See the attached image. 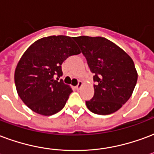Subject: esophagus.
<instances>
[{
	"label": "esophagus",
	"mask_w": 154,
	"mask_h": 154,
	"mask_svg": "<svg viewBox=\"0 0 154 154\" xmlns=\"http://www.w3.org/2000/svg\"><path fill=\"white\" fill-rule=\"evenodd\" d=\"M83 82L82 81H79V84H78V85H77V86L75 87L76 88V89H80V88H81V87L83 86Z\"/></svg>",
	"instance_id": "obj_1"
}]
</instances>
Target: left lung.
<instances>
[{"label":"left lung","instance_id":"8db88e82","mask_svg":"<svg viewBox=\"0 0 154 154\" xmlns=\"http://www.w3.org/2000/svg\"><path fill=\"white\" fill-rule=\"evenodd\" d=\"M95 75L94 96L86 101L90 111L106 115L119 110L132 95L138 74L125 51L106 38L74 37Z\"/></svg>","mask_w":154,"mask_h":154}]
</instances>
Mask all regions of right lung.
I'll return each instance as SVG.
<instances>
[{"instance_id": "1", "label": "right lung", "mask_w": 154, "mask_h": 154, "mask_svg": "<svg viewBox=\"0 0 154 154\" xmlns=\"http://www.w3.org/2000/svg\"><path fill=\"white\" fill-rule=\"evenodd\" d=\"M72 38H41L30 45L18 61L14 71L16 90L21 100L35 113L44 116L57 114L73 92L70 85L54 79L62 75V64L68 57L80 54Z\"/></svg>"}]
</instances>
